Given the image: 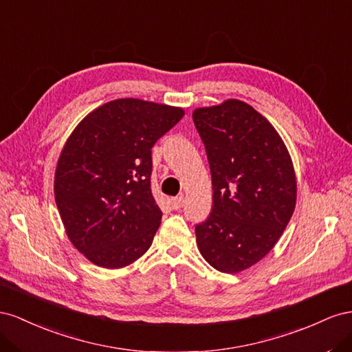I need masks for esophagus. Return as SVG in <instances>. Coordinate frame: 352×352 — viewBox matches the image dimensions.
I'll return each instance as SVG.
<instances>
[{"label": "esophagus", "mask_w": 352, "mask_h": 352, "mask_svg": "<svg viewBox=\"0 0 352 352\" xmlns=\"http://www.w3.org/2000/svg\"><path fill=\"white\" fill-rule=\"evenodd\" d=\"M169 204H170V208L173 209H175V210H178V209H182L183 206H184V204H186V199H184V196L182 195V196H177V197H173L169 200Z\"/></svg>", "instance_id": "obj_1"}]
</instances>
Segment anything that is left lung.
I'll list each match as a JSON object with an SVG mask.
<instances>
[{"instance_id":"1","label":"left lung","mask_w":352,"mask_h":352,"mask_svg":"<svg viewBox=\"0 0 352 352\" xmlns=\"http://www.w3.org/2000/svg\"><path fill=\"white\" fill-rule=\"evenodd\" d=\"M212 177V210L196 226L200 254L239 273L274 248L296 205L294 164L268 120L240 100L193 112Z\"/></svg>"}]
</instances>
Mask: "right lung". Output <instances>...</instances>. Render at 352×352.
<instances>
[{"label": "right lung", "mask_w": 352, "mask_h": 352, "mask_svg": "<svg viewBox=\"0 0 352 352\" xmlns=\"http://www.w3.org/2000/svg\"><path fill=\"white\" fill-rule=\"evenodd\" d=\"M184 116L182 107L119 98L70 134L54 197L70 242L93 264L122 268L147 252L162 219L152 195V147Z\"/></svg>", "instance_id": "obj_1"}]
</instances>
